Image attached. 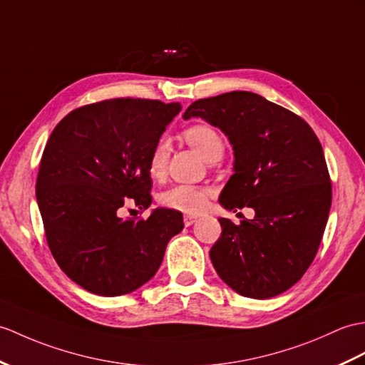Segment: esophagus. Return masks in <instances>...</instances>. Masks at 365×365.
<instances>
[{"label":"esophagus","mask_w":365,"mask_h":365,"mask_svg":"<svg viewBox=\"0 0 365 365\" xmlns=\"http://www.w3.org/2000/svg\"><path fill=\"white\" fill-rule=\"evenodd\" d=\"M196 221H197V217H196V216H185V217H183V222H185V225H186V227L192 225V224L196 222Z\"/></svg>","instance_id":"esophagus-1"}]
</instances>
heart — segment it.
I'll list each match as a JSON object with an SVG mask.
<instances>
[{"mask_svg":"<svg viewBox=\"0 0 365 365\" xmlns=\"http://www.w3.org/2000/svg\"><path fill=\"white\" fill-rule=\"evenodd\" d=\"M183 140L196 149L208 163H216L222 158L225 144L213 125L194 124L182 132ZM171 155V144L166 138H158L152 146L148 157V173L152 179H163ZM210 188L202 185H173L158 194V203L163 208L180 211L185 215H199L207 207Z\"/></svg>","mask_w":365,"mask_h":365,"instance_id":"obj_1","label":"heart"}]
</instances>
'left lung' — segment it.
<instances>
[{"label": "left lung", "instance_id": "left-lung-1", "mask_svg": "<svg viewBox=\"0 0 365 365\" xmlns=\"http://www.w3.org/2000/svg\"><path fill=\"white\" fill-rule=\"evenodd\" d=\"M191 116L219 127L233 146L221 205L255 210L240 225L219 219L211 262L244 297H275L307 272L325 232L331 180L322 144L299 115L250 91L194 101L183 113Z\"/></svg>", "mask_w": 365, "mask_h": 365}]
</instances>
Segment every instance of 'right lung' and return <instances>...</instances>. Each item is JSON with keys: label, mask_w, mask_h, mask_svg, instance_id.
<instances>
[{"label": "right lung", "mask_w": 365, "mask_h": 365, "mask_svg": "<svg viewBox=\"0 0 365 365\" xmlns=\"http://www.w3.org/2000/svg\"><path fill=\"white\" fill-rule=\"evenodd\" d=\"M177 103L115 98L74 108L56 125L40 160L36 194L46 242L58 267L88 292L115 297L155 275L182 213L155 208L148 219L118 210L152 203L148 157Z\"/></svg>", "instance_id": "1"}]
</instances>
